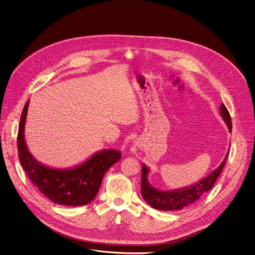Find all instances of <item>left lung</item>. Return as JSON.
<instances>
[{
    "label": "left lung",
    "mask_w": 255,
    "mask_h": 255,
    "mask_svg": "<svg viewBox=\"0 0 255 255\" xmlns=\"http://www.w3.org/2000/svg\"><path fill=\"white\" fill-rule=\"evenodd\" d=\"M220 115L226 125L228 126L229 131L232 130V123L230 114L225 107L224 104H221L220 108ZM229 150L222 161V163L218 166L215 170H213L209 175L200 179L198 183L193 184L192 186H188L185 188H180L177 190H170V191H161L149 184L148 174L149 168L143 163L142 165V172H141V194L144 201L149 204L152 208L157 210L163 211H174L180 210L192 203L196 202L200 199L205 193L209 192L218 176L220 175L228 157Z\"/></svg>",
    "instance_id": "left-lung-1"
}]
</instances>
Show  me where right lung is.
<instances>
[{"instance_id": "1", "label": "right lung", "mask_w": 255, "mask_h": 255, "mask_svg": "<svg viewBox=\"0 0 255 255\" xmlns=\"http://www.w3.org/2000/svg\"><path fill=\"white\" fill-rule=\"evenodd\" d=\"M28 101L24 107L18 131V152L23 169L38 190L52 202L78 207L89 204L99 192L104 174L122 154L116 149H103L83 163L69 168H54L42 164L30 153L25 141Z\"/></svg>"}]
</instances>
